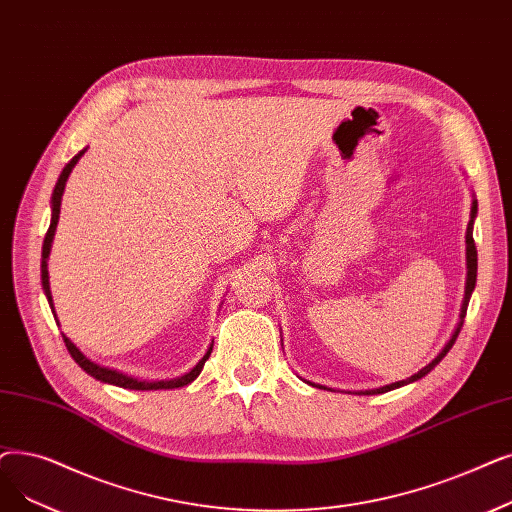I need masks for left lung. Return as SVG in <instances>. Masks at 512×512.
Masks as SVG:
<instances>
[{
    "label": "left lung",
    "mask_w": 512,
    "mask_h": 512,
    "mask_svg": "<svg viewBox=\"0 0 512 512\" xmlns=\"http://www.w3.org/2000/svg\"><path fill=\"white\" fill-rule=\"evenodd\" d=\"M475 217H477V201L473 198L471 221H469V228H466V284H464V299H462V307H460V320H458V324H456V328H454V332H452L450 341L446 343V347H443V349L437 353V358H435L433 362H429L425 368L418 370L416 374H412L410 379H406V381H397V383H391V385H385V387H381V389H370V391H364V395L387 393V391H391V389L404 387V385H408V383H414V381L422 379V376L429 374V372H431V370H433V368H435L443 358H446V353H448V351L452 349V345L456 343V337H458V332H460L462 322H464V316H466V307H469L471 295H473V291H475V282H477V249H475V240H473V221H475Z\"/></svg>",
    "instance_id": "obj_1"
}]
</instances>
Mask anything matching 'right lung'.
<instances>
[{"mask_svg": "<svg viewBox=\"0 0 512 512\" xmlns=\"http://www.w3.org/2000/svg\"><path fill=\"white\" fill-rule=\"evenodd\" d=\"M87 148H83L79 154H75V157L66 163V167L62 169L58 182L54 186V192H52V221H50V228H48V234L46 238H43V247H41V286H43V293H46L48 297V303L52 305V314H54V303H52V291H50V276H48V257H50V251H52V242H54V234H56V226H58V217H60V203H62V192H64V186H66V180H69V175L73 171V167L79 163V159L83 157ZM64 339V345L66 349H69L71 358L87 372L90 376H94V379L102 381V383H108V385H117V387H123V389H136V391H157V389H177V387H184L188 383H192L198 374H201L205 362L209 360V355L213 351V343L209 345L207 353L201 358V362H198L190 372H186L184 376H177V379H171V381H140V379H133V376H127L123 372H117V370H110V368H104L96 362H92L90 358H85V355L77 349V345L62 335Z\"/></svg>", "mask_w": 512, "mask_h": 512, "instance_id": "right-lung-1", "label": "right lung"}]
</instances>
